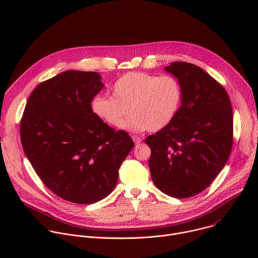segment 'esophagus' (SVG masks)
Listing matches in <instances>:
<instances>
[{
    "label": "esophagus",
    "mask_w": 258,
    "mask_h": 258,
    "mask_svg": "<svg viewBox=\"0 0 258 258\" xmlns=\"http://www.w3.org/2000/svg\"><path fill=\"white\" fill-rule=\"evenodd\" d=\"M132 139H133V141H134L135 144H140V143L142 142V139H141L140 137H138V136H133Z\"/></svg>",
    "instance_id": "34e87169"
}]
</instances>
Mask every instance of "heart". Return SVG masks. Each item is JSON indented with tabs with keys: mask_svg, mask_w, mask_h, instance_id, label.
<instances>
[{
	"mask_svg": "<svg viewBox=\"0 0 258 258\" xmlns=\"http://www.w3.org/2000/svg\"><path fill=\"white\" fill-rule=\"evenodd\" d=\"M111 94L95 96L93 112L108 124H119L127 132L163 128L175 117L181 102V89L174 78L145 72L125 73L114 83ZM127 108L131 116L123 122Z\"/></svg>",
	"mask_w": 258,
	"mask_h": 258,
	"instance_id": "1",
	"label": "heart"
}]
</instances>
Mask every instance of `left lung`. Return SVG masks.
I'll list each match as a JSON object with an SVG mask.
<instances>
[{
    "label": "left lung",
    "mask_w": 258,
    "mask_h": 258,
    "mask_svg": "<svg viewBox=\"0 0 258 258\" xmlns=\"http://www.w3.org/2000/svg\"><path fill=\"white\" fill-rule=\"evenodd\" d=\"M164 70L181 89L172 121L147 137L154 185L174 198L205 190L222 171L233 146V109L222 85L195 64L171 62Z\"/></svg>",
    "instance_id": "obj_1"
}]
</instances>
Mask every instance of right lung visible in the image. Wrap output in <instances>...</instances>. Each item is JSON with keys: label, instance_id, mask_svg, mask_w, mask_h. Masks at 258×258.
Wrapping results in <instances>:
<instances>
[{"label": "right lung", "instance_id": "add662e5", "mask_svg": "<svg viewBox=\"0 0 258 258\" xmlns=\"http://www.w3.org/2000/svg\"><path fill=\"white\" fill-rule=\"evenodd\" d=\"M98 72L67 70L41 83L29 96L20 122L23 151L48 189L79 204L113 191L118 169L134 147L92 110L104 88Z\"/></svg>", "mask_w": 258, "mask_h": 258}]
</instances>
